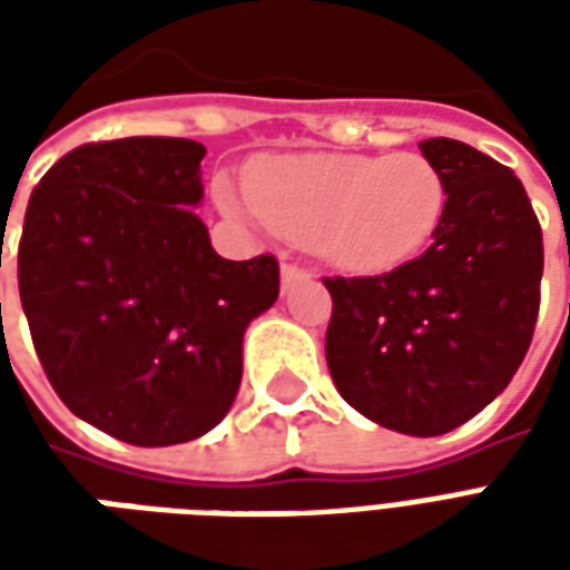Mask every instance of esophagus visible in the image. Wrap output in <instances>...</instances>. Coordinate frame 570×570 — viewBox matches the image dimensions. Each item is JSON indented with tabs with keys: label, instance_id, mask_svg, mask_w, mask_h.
I'll return each instance as SVG.
<instances>
[{
	"label": "esophagus",
	"instance_id": "34e87169",
	"mask_svg": "<svg viewBox=\"0 0 570 570\" xmlns=\"http://www.w3.org/2000/svg\"><path fill=\"white\" fill-rule=\"evenodd\" d=\"M305 277H311L308 268H302V265H296V262H284V268H281V281H284V289H286V286L296 284V281H305Z\"/></svg>",
	"mask_w": 570,
	"mask_h": 570
}]
</instances>
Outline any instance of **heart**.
I'll list each match as a JSON object with an SVG mask.
<instances>
[{"label": "heart", "instance_id": "obj_1", "mask_svg": "<svg viewBox=\"0 0 570 570\" xmlns=\"http://www.w3.org/2000/svg\"><path fill=\"white\" fill-rule=\"evenodd\" d=\"M249 204L219 186L225 210L256 213L274 232L308 240L335 268L372 274L428 247L445 210V183L419 151L284 155L247 174Z\"/></svg>", "mask_w": 570, "mask_h": 570}]
</instances>
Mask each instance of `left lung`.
Instances as JSON below:
<instances>
[{"label":"left lung","instance_id":"obj_1","mask_svg":"<svg viewBox=\"0 0 570 570\" xmlns=\"http://www.w3.org/2000/svg\"><path fill=\"white\" fill-rule=\"evenodd\" d=\"M445 210L419 259L372 277H323L326 363L338 394L409 436L461 428L525 360L540 308L543 235L519 176L466 142H419Z\"/></svg>","mask_w":570,"mask_h":570}]
</instances>
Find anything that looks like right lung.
<instances>
[{
    "label": "right lung",
    "instance_id": "obj_1",
    "mask_svg": "<svg viewBox=\"0 0 570 570\" xmlns=\"http://www.w3.org/2000/svg\"><path fill=\"white\" fill-rule=\"evenodd\" d=\"M204 155L179 137L85 142L23 216L20 305L45 375L72 415L130 445L198 440L225 419L244 330L281 293L272 253L223 259L188 210Z\"/></svg>",
    "mask_w": 570,
    "mask_h": 570
}]
</instances>
